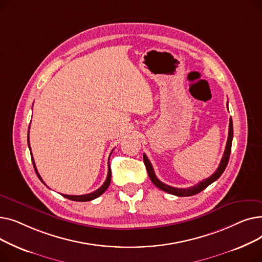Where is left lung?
<instances>
[{
	"label": "left lung",
	"instance_id": "8db88e82",
	"mask_svg": "<svg viewBox=\"0 0 262 262\" xmlns=\"http://www.w3.org/2000/svg\"><path fill=\"white\" fill-rule=\"evenodd\" d=\"M232 136H233V128H232V120L231 118L229 119V132H228V138H227V143H226V147H225V150H224V154H223V157H222V160L221 162H220L219 167L216 169V171L208 178H206V180L202 181L201 183L196 184L195 186L193 187H190V188H174V187H171V186H168L166 184L161 183L155 172H154V169L152 167V163L149 162L148 158L145 156V154H143V161H144V164H145V168H146V171L148 173V176L150 178V181H152V183L157 187L159 188L160 190L164 191V192H168V193L170 194H173V195H176V196H191V195H194V194H198L200 193L201 191H203L205 188H207L210 184H212L213 182H215L217 178L221 176L224 172V170L226 169V166L228 163V160H229V155H230V150H231V142H232Z\"/></svg>",
	"mask_w": 262,
	"mask_h": 262
}]
</instances>
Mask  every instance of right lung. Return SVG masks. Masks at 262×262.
I'll use <instances>...</instances> for the list:
<instances>
[{"label": "right lung", "mask_w": 262, "mask_h": 262, "mask_svg": "<svg viewBox=\"0 0 262 262\" xmlns=\"http://www.w3.org/2000/svg\"><path fill=\"white\" fill-rule=\"evenodd\" d=\"M30 132V130H29ZM27 143H29V147H30V150H31V146H30V141H29V135H27ZM110 157V156H109ZM32 160H33V164H34V168H35V172L37 174V176L39 177V180L45 184V182L42 181V178H41V176L39 175L38 171H37V168L35 166V161L33 159V155H32ZM109 162V161H108ZM110 181H112V170H110V166L108 164V174H107V177H106V181L105 183L98 189L95 190L94 192H91V193H88V194H84V195H67V194H61L62 196H64L66 199H69L71 201H75V202H88V201H92L96 198H99L100 195H102L104 192L107 190V188L109 187L110 185ZM46 185V184H45Z\"/></svg>", "instance_id": "add662e5"}]
</instances>
